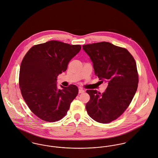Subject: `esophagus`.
<instances>
[{"instance_id":"1","label":"esophagus","mask_w":158,"mask_h":158,"mask_svg":"<svg viewBox=\"0 0 158 158\" xmlns=\"http://www.w3.org/2000/svg\"><path fill=\"white\" fill-rule=\"evenodd\" d=\"M84 92H85V90L83 89H80L79 90H78V93L79 94H83Z\"/></svg>"}]
</instances>
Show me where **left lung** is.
<instances>
[{"label":"left lung","instance_id":"1","mask_svg":"<svg viewBox=\"0 0 158 158\" xmlns=\"http://www.w3.org/2000/svg\"><path fill=\"white\" fill-rule=\"evenodd\" d=\"M93 62L95 74L107 81L104 93L87 90L90 100L86 104L88 115L102 124L109 123L129 106L137 90L138 73L133 57L124 48L106 42L83 46Z\"/></svg>","mask_w":158,"mask_h":158}]
</instances>
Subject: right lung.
<instances>
[{
	"mask_svg": "<svg viewBox=\"0 0 158 158\" xmlns=\"http://www.w3.org/2000/svg\"><path fill=\"white\" fill-rule=\"evenodd\" d=\"M81 45L51 40L33 46L23 58L19 72L22 95L31 112L47 122H56L67 114L78 93L77 86H61L57 77L66 71Z\"/></svg>",
	"mask_w": 158,
	"mask_h": 158,
	"instance_id": "1",
	"label": "right lung"
}]
</instances>
